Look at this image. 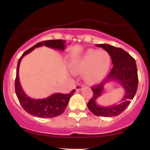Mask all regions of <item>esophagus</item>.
I'll return each mask as SVG.
<instances>
[{"mask_svg":"<svg viewBox=\"0 0 150 150\" xmlns=\"http://www.w3.org/2000/svg\"><path fill=\"white\" fill-rule=\"evenodd\" d=\"M84 87V85H81V84H77L76 85H75V89H76L77 91H80L81 89Z\"/></svg>","mask_w":150,"mask_h":150,"instance_id":"34e87169","label":"esophagus"}]
</instances>
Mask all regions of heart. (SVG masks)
<instances>
[{"mask_svg": "<svg viewBox=\"0 0 150 150\" xmlns=\"http://www.w3.org/2000/svg\"><path fill=\"white\" fill-rule=\"evenodd\" d=\"M111 65L109 54L104 50L89 49L72 62L74 73H85L84 77L89 83H97L104 78Z\"/></svg>", "mask_w": 150, "mask_h": 150, "instance_id": "b5f03b06", "label": "heart"}]
</instances>
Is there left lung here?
<instances>
[{"mask_svg":"<svg viewBox=\"0 0 150 150\" xmlns=\"http://www.w3.org/2000/svg\"><path fill=\"white\" fill-rule=\"evenodd\" d=\"M103 48L111 56L113 65L112 69L105 80L92 88V98L87 103V106L94 115L103 117H113L120 114L130 104L135 97L138 86L137 65L135 59L120 48L109 44H96ZM109 81L118 82L125 91L122 99L118 103L110 106L102 107L96 103V99L101 96L104 86Z\"/></svg>","mask_w":150,"mask_h":150,"instance_id":"1","label":"left lung"}]
</instances>
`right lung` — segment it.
Here are the masks:
<instances>
[{
    "mask_svg": "<svg viewBox=\"0 0 150 150\" xmlns=\"http://www.w3.org/2000/svg\"><path fill=\"white\" fill-rule=\"evenodd\" d=\"M46 46L51 49L63 51L65 47V41L58 39V40H48L39 42L32 46L30 49L26 51L21 57L18 60L17 66L16 78L15 82V93L20 104L23 107L26 112L32 116L40 118H53L61 115L65 111V108L68 104L70 98L75 93V90L73 89L69 94H63L61 93H55L47 98L42 99H36L31 98L25 94L22 89L19 77V68L21 60L24 56L32 52L35 48Z\"/></svg>",
    "mask_w": 150,
    "mask_h": 150,
    "instance_id": "obj_1",
    "label": "right lung"
}]
</instances>
